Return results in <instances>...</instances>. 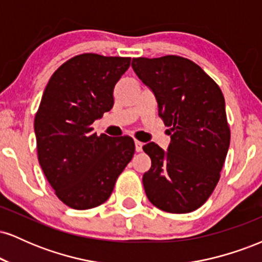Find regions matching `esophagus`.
Instances as JSON below:
<instances>
[{"mask_svg": "<svg viewBox=\"0 0 262 262\" xmlns=\"http://www.w3.org/2000/svg\"><path fill=\"white\" fill-rule=\"evenodd\" d=\"M143 145H144V144L141 143V141L135 140V150H137L138 152H140L141 150H143Z\"/></svg>", "mask_w": 262, "mask_h": 262, "instance_id": "34e87169", "label": "esophagus"}]
</instances>
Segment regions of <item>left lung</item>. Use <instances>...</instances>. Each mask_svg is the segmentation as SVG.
Wrapping results in <instances>:
<instances>
[{
    "label": "left lung",
    "instance_id": "left-lung-1",
    "mask_svg": "<svg viewBox=\"0 0 262 262\" xmlns=\"http://www.w3.org/2000/svg\"><path fill=\"white\" fill-rule=\"evenodd\" d=\"M132 68L154 92L159 117L171 135L167 151L155 143L143 146L151 159L143 176L146 197L164 212H193L214 191L229 149L222 90L182 56L133 58Z\"/></svg>",
    "mask_w": 262,
    "mask_h": 262
}]
</instances>
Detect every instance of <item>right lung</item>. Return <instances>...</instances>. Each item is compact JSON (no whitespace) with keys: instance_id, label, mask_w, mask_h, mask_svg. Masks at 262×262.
I'll return each instance as SVG.
<instances>
[{"instance_id":"right-lung-1","label":"right lung","mask_w":262,"mask_h":262,"mask_svg":"<svg viewBox=\"0 0 262 262\" xmlns=\"http://www.w3.org/2000/svg\"><path fill=\"white\" fill-rule=\"evenodd\" d=\"M130 58L85 53L50 77L35 113L38 160L66 206L90 209L110 198L135 151L133 138L93 133L91 124L113 107V90Z\"/></svg>"}]
</instances>
